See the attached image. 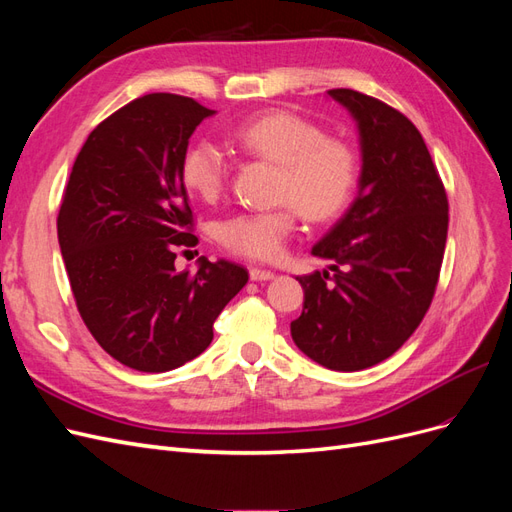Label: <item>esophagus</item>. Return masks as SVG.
Returning a JSON list of instances; mask_svg holds the SVG:
<instances>
[{
  "instance_id": "esophagus-1",
  "label": "esophagus",
  "mask_w": 512,
  "mask_h": 512,
  "mask_svg": "<svg viewBox=\"0 0 512 512\" xmlns=\"http://www.w3.org/2000/svg\"><path fill=\"white\" fill-rule=\"evenodd\" d=\"M250 277H252L254 282H269V280H273L275 273H273V271H269V269L252 267V269H250Z\"/></svg>"
}]
</instances>
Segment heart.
<instances>
[{"label":"heart","mask_w":512,"mask_h":512,"mask_svg":"<svg viewBox=\"0 0 512 512\" xmlns=\"http://www.w3.org/2000/svg\"><path fill=\"white\" fill-rule=\"evenodd\" d=\"M228 141L277 164V200L286 203L273 211L237 213L218 226L220 243L245 258L275 260L297 230L299 211L309 222H329L348 207L359 181V153L350 141L282 108L245 119L228 132ZM181 179L198 198L215 200L228 179L224 151L198 138L183 153Z\"/></svg>","instance_id":"obj_1"}]
</instances>
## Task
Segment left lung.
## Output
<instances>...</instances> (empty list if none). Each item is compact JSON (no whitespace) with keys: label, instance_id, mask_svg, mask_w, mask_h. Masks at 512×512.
<instances>
[{"label":"left lung","instance_id":"8db88e82","mask_svg":"<svg viewBox=\"0 0 512 512\" xmlns=\"http://www.w3.org/2000/svg\"><path fill=\"white\" fill-rule=\"evenodd\" d=\"M356 119L363 170L352 207L316 245L335 273L297 277L303 312L294 344L333 371L389 359L425 318L442 269L448 198L429 149L397 108L354 89H329Z\"/></svg>","mask_w":512,"mask_h":512}]
</instances>
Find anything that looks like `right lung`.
I'll use <instances>...</instances> for the list:
<instances>
[{"label": "right lung", "mask_w": 512, "mask_h": 512, "mask_svg": "<svg viewBox=\"0 0 512 512\" xmlns=\"http://www.w3.org/2000/svg\"><path fill=\"white\" fill-rule=\"evenodd\" d=\"M213 115L194 98L147 94L98 123L74 160L57 237L76 307L115 361L136 371L177 369L213 339V322L250 280L228 260L200 258L181 179L196 126Z\"/></svg>", "instance_id": "add662e5"}]
</instances>
